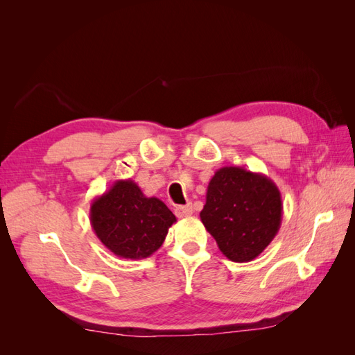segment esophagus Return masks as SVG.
<instances>
[{"instance_id":"obj_1","label":"esophagus","mask_w":355,"mask_h":355,"mask_svg":"<svg viewBox=\"0 0 355 355\" xmlns=\"http://www.w3.org/2000/svg\"><path fill=\"white\" fill-rule=\"evenodd\" d=\"M175 213H176V216H178V218H188V216H191L192 213H194V209H192L191 204H188V206H180V207H176Z\"/></svg>"}]
</instances>
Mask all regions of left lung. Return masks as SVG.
Returning a JSON list of instances; mask_svg holds the SVG:
<instances>
[{"instance_id": "8db88e82", "label": "left lung", "mask_w": 355, "mask_h": 355, "mask_svg": "<svg viewBox=\"0 0 355 355\" xmlns=\"http://www.w3.org/2000/svg\"><path fill=\"white\" fill-rule=\"evenodd\" d=\"M200 218L230 261L250 262L280 230L282 194L262 173L235 166L222 167L209 182Z\"/></svg>"}]
</instances>
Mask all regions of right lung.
Wrapping results in <instances>:
<instances>
[{
    "label": "right lung",
    "mask_w": 355,
    "mask_h": 355,
    "mask_svg": "<svg viewBox=\"0 0 355 355\" xmlns=\"http://www.w3.org/2000/svg\"><path fill=\"white\" fill-rule=\"evenodd\" d=\"M176 216L155 197H145L132 179L116 180L90 206V223L102 244L118 257L145 259L164 243Z\"/></svg>",
    "instance_id": "right-lung-1"
}]
</instances>
